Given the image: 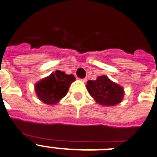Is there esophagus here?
Returning <instances> with one entry per match:
<instances>
[{
	"label": "esophagus",
	"instance_id": "obj_1",
	"mask_svg": "<svg viewBox=\"0 0 157 157\" xmlns=\"http://www.w3.org/2000/svg\"><path fill=\"white\" fill-rule=\"evenodd\" d=\"M81 81H82V82H86L87 81V79H86V78H82Z\"/></svg>",
	"mask_w": 157,
	"mask_h": 157
}]
</instances>
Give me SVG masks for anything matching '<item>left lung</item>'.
I'll use <instances>...</instances> for the list:
<instances>
[{"label": "left lung", "mask_w": 157, "mask_h": 157, "mask_svg": "<svg viewBox=\"0 0 157 157\" xmlns=\"http://www.w3.org/2000/svg\"><path fill=\"white\" fill-rule=\"evenodd\" d=\"M86 86L94 101L103 106L118 105L124 97V89L106 75L98 76L94 81L89 80Z\"/></svg>", "instance_id": "obj_1"}]
</instances>
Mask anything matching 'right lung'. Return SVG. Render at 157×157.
I'll return each instance as SVG.
<instances>
[{"instance_id": "right-lung-1", "label": "right lung", "mask_w": 157, "mask_h": 157, "mask_svg": "<svg viewBox=\"0 0 157 157\" xmlns=\"http://www.w3.org/2000/svg\"><path fill=\"white\" fill-rule=\"evenodd\" d=\"M75 80L73 75L57 70L34 85L36 95L43 103L54 105L65 97L71 84Z\"/></svg>"}]
</instances>
